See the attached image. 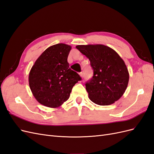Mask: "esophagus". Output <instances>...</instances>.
<instances>
[{"instance_id":"1","label":"esophagus","mask_w":154,"mask_h":154,"mask_svg":"<svg viewBox=\"0 0 154 154\" xmlns=\"http://www.w3.org/2000/svg\"><path fill=\"white\" fill-rule=\"evenodd\" d=\"M79 74H80V76L82 77V78H83V72H80V73H79Z\"/></svg>"}]
</instances>
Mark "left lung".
<instances>
[{"label":"left lung","mask_w":154,"mask_h":154,"mask_svg":"<svg viewBox=\"0 0 154 154\" xmlns=\"http://www.w3.org/2000/svg\"><path fill=\"white\" fill-rule=\"evenodd\" d=\"M76 48L90 60L93 76L85 84L89 99L99 105H109L123 96L129 73L125 62L112 48L101 44Z\"/></svg>","instance_id":"8db88e82"}]
</instances>
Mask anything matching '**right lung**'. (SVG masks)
<instances>
[{"instance_id":"obj_1","label":"right lung","mask_w":154,"mask_h":154,"mask_svg":"<svg viewBox=\"0 0 154 154\" xmlns=\"http://www.w3.org/2000/svg\"><path fill=\"white\" fill-rule=\"evenodd\" d=\"M71 46L53 45L46 49L36 60L29 74V85L35 99L51 108H57L66 101L72 88L82 80L69 68L67 58Z\"/></svg>"}]
</instances>
